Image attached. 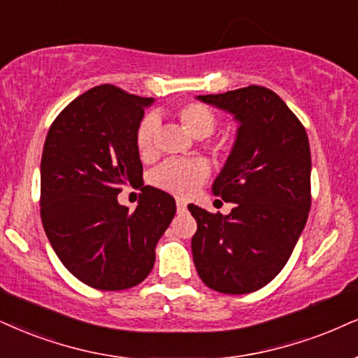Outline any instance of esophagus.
<instances>
[{
	"label": "esophagus",
	"mask_w": 358,
	"mask_h": 358,
	"mask_svg": "<svg viewBox=\"0 0 358 358\" xmlns=\"http://www.w3.org/2000/svg\"><path fill=\"white\" fill-rule=\"evenodd\" d=\"M176 206H178V210H179V213H184V210H186V202H184L182 199H178V201H176Z\"/></svg>",
	"instance_id": "1"
}]
</instances>
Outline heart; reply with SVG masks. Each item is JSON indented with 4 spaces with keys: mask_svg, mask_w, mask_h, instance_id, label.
<instances>
[{
    "mask_svg": "<svg viewBox=\"0 0 358 358\" xmlns=\"http://www.w3.org/2000/svg\"><path fill=\"white\" fill-rule=\"evenodd\" d=\"M176 116L180 121L184 129H186L192 138L204 139L209 138L215 129V116L209 108L201 103H186L176 111ZM159 129L157 117L148 116L141 121L136 131V145L141 156H149L152 152L154 139ZM207 176V167L202 161H166L154 171L152 182L157 187L164 189L171 194H184L192 192Z\"/></svg>",
    "mask_w": 358,
    "mask_h": 358,
    "instance_id": "1",
    "label": "heart"
}]
</instances>
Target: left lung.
I'll return each instance as SVG.
<instances>
[{"label":"left lung","mask_w":358,"mask_h":358,"mask_svg":"<svg viewBox=\"0 0 358 358\" xmlns=\"http://www.w3.org/2000/svg\"><path fill=\"white\" fill-rule=\"evenodd\" d=\"M232 114L237 134L213 194L232 202L227 215L189 204L197 231V273L222 294H249L279 273L306 227L310 210V145L295 114L275 92L247 86L197 96Z\"/></svg>","instance_id":"8db88e82"}]
</instances>
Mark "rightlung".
<instances>
[{
  "instance_id": "obj_1",
  "label": "right lung",
  "mask_w": 358,
  "mask_h": 358,
  "mask_svg": "<svg viewBox=\"0 0 358 358\" xmlns=\"http://www.w3.org/2000/svg\"><path fill=\"white\" fill-rule=\"evenodd\" d=\"M152 98L111 85L78 96L52 122L41 157V220L63 266L99 290H124L152 271L174 197L141 187L134 213L117 201L143 180L136 131Z\"/></svg>"
}]
</instances>
